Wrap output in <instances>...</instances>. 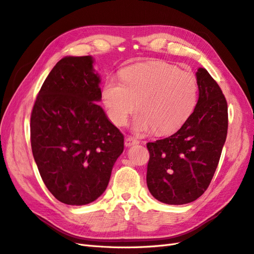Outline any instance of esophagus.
I'll use <instances>...</instances> for the list:
<instances>
[{"instance_id": "1", "label": "esophagus", "mask_w": 254, "mask_h": 254, "mask_svg": "<svg viewBox=\"0 0 254 254\" xmlns=\"http://www.w3.org/2000/svg\"><path fill=\"white\" fill-rule=\"evenodd\" d=\"M137 144H139V141L136 139V138H134V137H131V136H128V137H127L126 140H125V145L127 147H131V146L137 145Z\"/></svg>"}]
</instances>
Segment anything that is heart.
<instances>
[{
	"label": "heart",
	"mask_w": 254,
	"mask_h": 254,
	"mask_svg": "<svg viewBox=\"0 0 254 254\" xmlns=\"http://www.w3.org/2000/svg\"><path fill=\"white\" fill-rule=\"evenodd\" d=\"M198 84L190 71L164 61L131 65L121 71V82L108 80L102 99L110 120L125 126L137 108L132 129L170 134L183 127L196 106Z\"/></svg>",
	"instance_id": "b5f03b06"
}]
</instances>
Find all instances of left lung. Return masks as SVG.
Returning a JSON list of instances; mask_svg holds the SVG:
<instances>
[{
    "mask_svg": "<svg viewBox=\"0 0 254 254\" xmlns=\"http://www.w3.org/2000/svg\"><path fill=\"white\" fill-rule=\"evenodd\" d=\"M198 101L190 118L166 138L148 142L147 186L154 198L184 205L203 194L217 170L227 134V103L208 71H196Z\"/></svg>",
    "mask_w": 254,
    "mask_h": 254,
    "instance_id": "1",
    "label": "left lung"
}]
</instances>
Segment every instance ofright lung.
<instances>
[{
  "mask_svg": "<svg viewBox=\"0 0 254 254\" xmlns=\"http://www.w3.org/2000/svg\"><path fill=\"white\" fill-rule=\"evenodd\" d=\"M93 58L64 57L51 69L31 114V147L45 186L66 205L92 203L106 190L123 134L109 121Z\"/></svg>",
  "mask_w": 254,
  "mask_h": 254,
  "instance_id": "1",
  "label": "right lung"
}]
</instances>
